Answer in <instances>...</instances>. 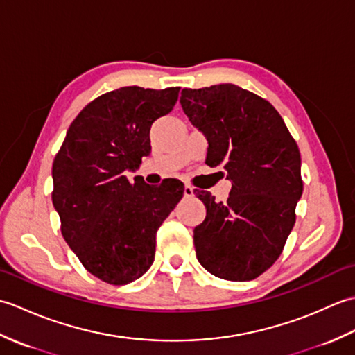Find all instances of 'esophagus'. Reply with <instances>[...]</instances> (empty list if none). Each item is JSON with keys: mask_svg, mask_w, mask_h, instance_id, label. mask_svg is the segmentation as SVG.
<instances>
[{"mask_svg": "<svg viewBox=\"0 0 355 355\" xmlns=\"http://www.w3.org/2000/svg\"><path fill=\"white\" fill-rule=\"evenodd\" d=\"M183 195L186 198H191L193 197V187L189 184H184V189H183Z\"/></svg>", "mask_w": 355, "mask_h": 355, "instance_id": "34e87169", "label": "esophagus"}]
</instances>
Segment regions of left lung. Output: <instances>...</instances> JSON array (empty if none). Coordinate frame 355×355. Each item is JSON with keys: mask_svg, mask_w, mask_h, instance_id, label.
<instances>
[{"mask_svg": "<svg viewBox=\"0 0 355 355\" xmlns=\"http://www.w3.org/2000/svg\"><path fill=\"white\" fill-rule=\"evenodd\" d=\"M180 103L209 143L206 163L223 164L232 191L209 192L206 218L193 229L197 259L225 281H252L282 253L302 197L300 153L273 105L233 84L184 88Z\"/></svg>", "mask_w": 355, "mask_h": 355, "instance_id": "obj_1", "label": "left lung"}]
</instances>
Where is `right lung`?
Here are the masks:
<instances>
[{
  "instance_id": "1",
  "label": "right lung",
  "mask_w": 355,
  "mask_h": 355,
  "mask_svg": "<svg viewBox=\"0 0 355 355\" xmlns=\"http://www.w3.org/2000/svg\"><path fill=\"white\" fill-rule=\"evenodd\" d=\"M178 92L123 87L102 94L73 120L53 162L62 236L103 282L125 285L146 273L157 230L183 197L178 180L154 187L125 177L150 154V126L172 111Z\"/></svg>"
}]
</instances>
